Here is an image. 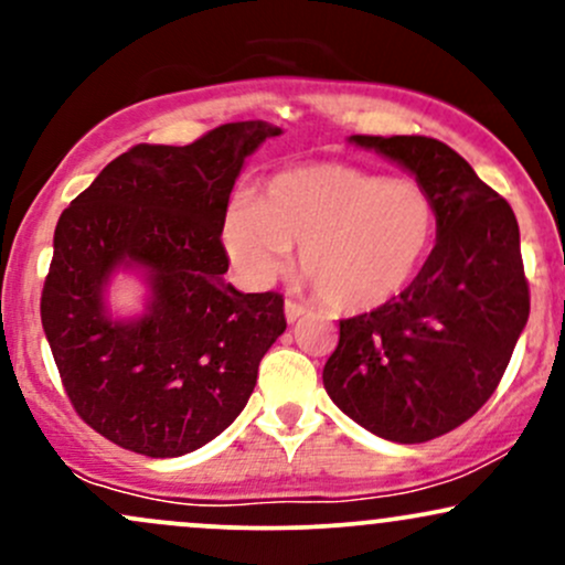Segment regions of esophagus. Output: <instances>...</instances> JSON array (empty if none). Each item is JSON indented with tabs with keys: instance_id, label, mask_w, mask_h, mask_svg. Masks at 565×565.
Segmentation results:
<instances>
[{
	"instance_id": "esophagus-1",
	"label": "esophagus",
	"mask_w": 565,
	"mask_h": 565,
	"mask_svg": "<svg viewBox=\"0 0 565 565\" xmlns=\"http://www.w3.org/2000/svg\"><path fill=\"white\" fill-rule=\"evenodd\" d=\"M284 313H287V321L291 323V321H297V319H300L302 313H308V305H302V302L291 300V297H289V300L284 302Z\"/></svg>"
}]
</instances>
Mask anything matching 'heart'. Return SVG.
<instances>
[{
  "instance_id": "obj_1",
  "label": "heart",
  "mask_w": 565,
  "mask_h": 565,
  "mask_svg": "<svg viewBox=\"0 0 565 565\" xmlns=\"http://www.w3.org/2000/svg\"><path fill=\"white\" fill-rule=\"evenodd\" d=\"M436 201L412 178L321 161L270 178L260 196L233 201L223 242L246 281L265 284L300 244L302 274L348 313L401 295L430 252Z\"/></svg>"
}]
</instances>
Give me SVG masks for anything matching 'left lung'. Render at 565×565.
Returning <instances> with one entry per match:
<instances>
[{"mask_svg": "<svg viewBox=\"0 0 565 565\" xmlns=\"http://www.w3.org/2000/svg\"><path fill=\"white\" fill-rule=\"evenodd\" d=\"M414 172L436 201L438 242L408 287L340 321L323 387L350 419L395 444L468 423L497 391L529 321L512 206L454 148L423 135H353Z\"/></svg>", "mask_w": 565, "mask_h": 565, "instance_id": "1", "label": "left lung"}]
</instances>
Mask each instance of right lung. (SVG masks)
I'll return each instance as SVG.
<instances>
[{"label": "right lung", "instance_id": "obj_1", "mask_svg": "<svg viewBox=\"0 0 565 565\" xmlns=\"http://www.w3.org/2000/svg\"><path fill=\"white\" fill-rule=\"evenodd\" d=\"M278 132L231 121L188 146L138 142L57 220L42 327L71 406L121 449L164 459L220 436L287 329L278 291L225 284L220 238L244 159ZM121 262L142 264L152 284L149 313L129 324L102 310Z\"/></svg>", "mask_w": 565, "mask_h": 565}]
</instances>
